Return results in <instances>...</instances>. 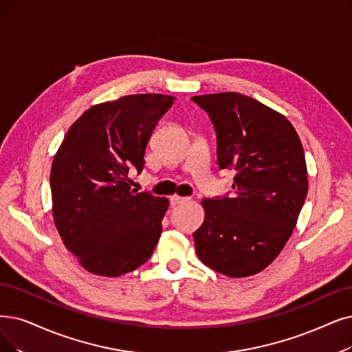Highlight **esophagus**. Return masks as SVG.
Here are the masks:
<instances>
[{"mask_svg":"<svg viewBox=\"0 0 352 352\" xmlns=\"http://www.w3.org/2000/svg\"><path fill=\"white\" fill-rule=\"evenodd\" d=\"M189 198H184V196H179V195H173L170 198V204L175 206V205H179V204H185L188 202Z\"/></svg>","mask_w":352,"mask_h":352,"instance_id":"34e87169","label":"esophagus"}]
</instances>
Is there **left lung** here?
I'll list each match as a JSON object with an SVG mask.
<instances>
[{
	"mask_svg": "<svg viewBox=\"0 0 352 352\" xmlns=\"http://www.w3.org/2000/svg\"><path fill=\"white\" fill-rule=\"evenodd\" d=\"M217 131L218 166L234 170V193L204 199L193 234L199 260L223 276L264 270L290 238L307 195L300 138L280 112L238 92L193 96Z\"/></svg>",
	"mask_w": 352,
	"mask_h": 352,
	"instance_id": "left-lung-1",
	"label": "left lung"
}]
</instances>
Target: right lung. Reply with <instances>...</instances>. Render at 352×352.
I'll use <instances>...</instances> for the list:
<instances>
[{
	"label": "right lung",
	"mask_w": 352,
	"mask_h": 352,
	"mask_svg": "<svg viewBox=\"0 0 352 352\" xmlns=\"http://www.w3.org/2000/svg\"><path fill=\"white\" fill-rule=\"evenodd\" d=\"M175 98L121 96L70 125L52 163V212L65 247L89 273L118 277L144 264L162 234L168 199L131 188L151 133Z\"/></svg>",
	"instance_id": "obj_1"
}]
</instances>
